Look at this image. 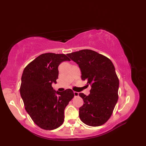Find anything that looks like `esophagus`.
I'll return each instance as SVG.
<instances>
[{
	"label": "esophagus",
	"instance_id": "esophagus-1",
	"mask_svg": "<svg viewBox=\"0 0 146 146\" xmlns=\"http://www.w3.org/2000/svg\"><path fill=\"white\" fill-rule=\"evenodd\" d=\"M74 95L75 97L78 96H79V93L78 92H74Z\"/></svg>",
	"mask_w": 146,
	"mask_h": 146
}]
</instances>
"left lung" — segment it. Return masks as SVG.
<instances>
[{
  "label": "left lung",
  "mask_w": 146,
  "mask_h": 146,
  "mask_svg": "<svg viewBox=\"0 0 146 146\" xmlns=\"http://www.w3.org/2000/svg\"><path fill=\"white\" fill-rule=\"evenodd\" d=\"M77 63L81 78L91 85L88 96L80 93L84 104L79 108V117L85 124L97 127L105 124L112 115L118 99L119 79L111 61L91 50L67 54Z\"/></svg>",
  "instance_id": "left-lung-1"
}]
</instances>
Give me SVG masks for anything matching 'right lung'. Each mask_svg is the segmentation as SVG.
Wrapping results in <instances>:
<instances>
[{
  "instance_id": "right-lung-1",
  "label": "right lung",
  "mask_w": 146,
  "mask_h": 146,
  "mask_svg": "<svg viewBox=\"0 0 146 146\" xmlns=\"http://www.w3.org/2000/svg\"><path fill=\"white\" fill-rule=\"evenodd\" d=\"M64 54H42L24 68L20 94L25 108L34 123L42 129L52 130L63 124L64 110L74 93L68 89L55 91L52 82L58 79L59 64L70 61Z\"/></svg>"
}]
</instances>
